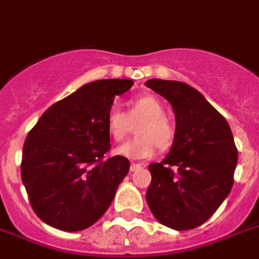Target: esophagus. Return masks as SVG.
<instances>
[{
  "label": "esophagus",
  "instance_id": "34e87169",
  "mask_svg": "<svg viewBox=\"0 0 259 259\" xmlns=\"http://www.w3.org/2000/svg\"><path fill=\"white\" fill-rule=\"evenodd\" d=\"M141 168H142V165H141V164H137V163L130 164V172H136V170L141 169Z\"/></svg>",
  "mask_w": 259,
  "mask_h": 259
}]
</instances>
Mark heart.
<instances>
[{"instance_id": "b5f03b06", "label": "heart", "mask_w": 259, "mask_h": 259, "mask_svg": "<svg viewBox=\"0 0 259 259\" xmlns=\"http://www.w3.org/2000/svg\"><path fill=\"white\" fill-rule=\"evenodd\" d=\"M140 122L136 126L137 137L118 146L114 154L120 156L142 160L148 159L156 151V146L161 151L172 147L176 138V127L165 117L163 103L154 95H139L127 102V111L112 107L107 113L105 126L113 141L121 142L132 130V123Z\"/></svg>"}]
</instances>
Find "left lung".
I'll return each mask as SVG.
<instances>
[{"label": "left lung", "instance_id": "obj_1", "mask_svg": "<svg viewBox=\"0 0 259 259\" xmlns=\"http://www.w3.org/2000/svg\"><path fill=\"white\" fill-rule=\"evenodd\" d=\"M176 117V138L160 163L148 165L146 199L159 223L176 231L199 227L229 194L237 148L228 122L194 87L179 80L148 79Z\"/></svg>", "mask_w": 259, "mask_h": 259}]
</instances>
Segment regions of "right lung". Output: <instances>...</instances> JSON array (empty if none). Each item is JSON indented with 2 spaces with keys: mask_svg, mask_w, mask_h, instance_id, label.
<instances>
[{
  "mask_svg": "<svg viewBox=\"0 0 259 259\" xmlns=\"http://www.w3.org/2000/svg\"><path fill=\"white\" fill-rule=\"evenodd\" d=\"M132 79L90 82L49 107L23 146L21 175L31 206L53 228L76 232L96 223L129 172L126 157L105 159V126L114 98Z\"/></svg>",
  "mask_w": 259,
  "mask_h": 259,
  "instance_id": "obj_1",
  "label": "right lung"
}]
</instances>
